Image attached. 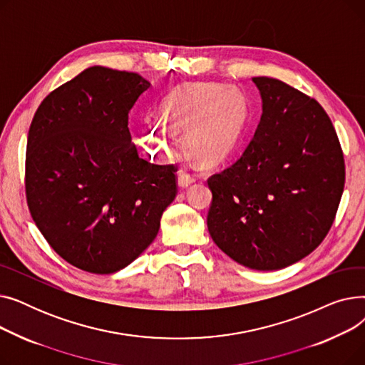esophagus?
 I'll return each instance as SVG.
<instances>
[{
    "mask_svg": "<svg viewBox=\"0 0 365 365\" xmlns=\"http://www.w3.org/2000/svg\"><path fill=\"white\" fill-rule=\"evenodd\" d=\"M195 182V178L187 173L186 170H179L178 173V185L179 187H187L189 185H192Z\"/></svg>",
    "mask_w": 365,
    "mask_h": 365,
    "instance_id": "esophagus-1",
    "label": "esophagus"
}]
</instances>
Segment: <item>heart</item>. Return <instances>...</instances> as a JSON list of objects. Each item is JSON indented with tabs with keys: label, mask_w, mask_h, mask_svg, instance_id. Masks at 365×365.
Here are the masks:
<instances>
[{
	"label": "heart",
	"mask_w": 365,
	"mask_h": 365,
	"mask_svg": "<svg viewBox=\"0 0 365 365\" xmlns=\"http://www.w3.org/2000/svg\"><path fill=\"white\" fill-rule=\"evenodd\" d=\"M163 120L143 118L138 130L140 146L152 157L165 158L173 143L171 125L186 130L189 150L202 163L227 158L240 145L248 123L242 94L215 83L186 84L173 90L161 105Z\"/></svg>",
	"instance_id": "1"
}]
</instances>
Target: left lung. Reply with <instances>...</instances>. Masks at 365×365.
<instances>
[{
    "label": "left lung",
    "instance_id": "obj_1",
    "mask_svg": "<svg viewBox=\"0 0 365 365\" xmlns=\"http://www.w3.org/2000/svg\"><path fill=\"white\" fill-rule=\"evenodd\" d=\"M262 117L241 158L208 179L207 226L223 253L277 271L329 234L344 186L336 130L322 106L279 80L256 76Z\"/></svg>",
    "mask_w": 365,
    "mask_h": 365
}]
</instances>
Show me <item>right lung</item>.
<instances>
[{
	"mask_svg": "<svg viewBox=\"0 0 365 365\" xmlns=\"http://www.w3.org/2000/svg\"><path fill=\"white\" fill-rule=\"evenodd\" d=\"M149 87L139 73L91 66L51 91L31 123V216L83 271L113 274L136 260L176 197V168L148 163L131 143L128 113Z\"/></svg>",
	"mask_w": 365,
	"mask_h": 365,
	"instance_id": "right-lung-1",
	"label": "right lung"
}]
</instances>
